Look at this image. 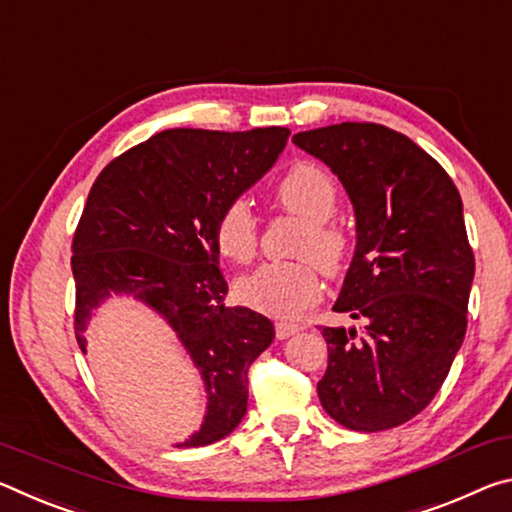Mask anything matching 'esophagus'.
<instances>
[{
  "label": "esophagus",
  "instance_id": "34e87169",
  "mask_svg": "<svg viewBox=\"0 0 512 512\" xmlns=\"http://www.w3.org/2000/svg\"><path fill=\"white\" fill-rule=\"evenodd\" d=\"M301 329L299 324H292V322H276V338L279 340H286L290 335H295Z\"/></svg>",
  "mask_w": 512,
  "mask_h": 512
}]
</instances>
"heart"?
Returning <instances> with one entry per match:
<instances>
[{
  "label": "heart",
  "mask_w": 512,
  "mask_h": 512,
  "mask_svg": "<svg viewBox=\"0 0 512 512\" xmlns=\"http://www.w3.org/2000/svg\"><path fill=\"white\" fill-rule=\"evenodd\" d=\"M283 208L306 220L297 256L315 258L324 270H338L345 261L349 238L333 220L338 188L322 165L297 161L276 183ZM215 247L233 263H247L258 247V220L245 197L224 201L213 222ZM242 304L272 317H295L322 297V281L311 261L265 263L236 286Z\"/></svg>",
  "instance_id": "b5f03b06"
}]
</instances>
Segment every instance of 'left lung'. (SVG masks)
<instances>
[{
  "instance_id": "left-lung-1",
  "label": "left lung",
  "mask_w": 512,
  "mask_h": 512,
  "mask_svg": "<svg viewBox=\"0 0 512 512\" xmlns=\"http://www.w3.org/2000/svg\"><path fill=\"white\" fill-rule=\"evenodd\" d=\"M292 142L338 174L358 231L333 311L363 331L322 326L317 397L351 431L392 429L431 404L463 345L474 279L463 201L445 167L383 124L340 122Z\"/></svg>"
}]
</instances>
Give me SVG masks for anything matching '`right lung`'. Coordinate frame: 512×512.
Returning <instances> with one entry per match:
<instances>
[{"mask_svg": "<svg viewBox=\"0 0 512 512\" xmlns=\"http://www.w3.org/2000/svg\"><path fill=\"white\" fill-rule=\"evenodd\" d=\"M290 136L251 131L167 129L113 158L92 183L72 238L74 333L111 295H133L163 315L204 379L201 429L177 447L222 440L247 413L249 367L272 345L274 324L245 306H226L213 222L270 170Z\"/></svg>", "mask_w": 512, "mask_h": 512, "instance_id": "1", "label": "right lung"}]
</instances>
